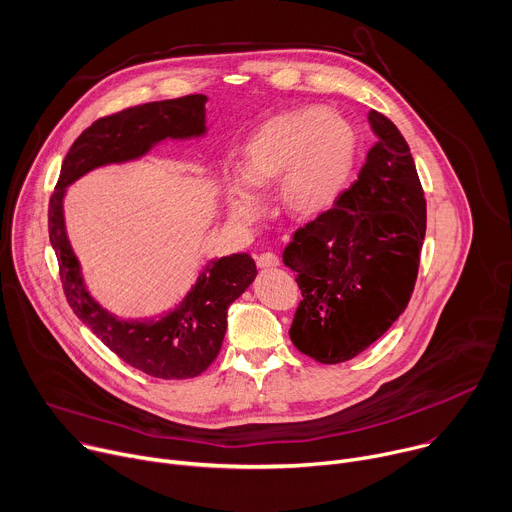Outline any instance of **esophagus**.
I'll list each match as a JSON object with an SVG mask.
<instances>
[{
    "label": "esophagus",
    "mask_w": 512,
    "mask_h": 512,
    "mask_svg": "<svg viewBox=\"0 0 512 512\" xmlns=\"http://www.w3.org/2000/svg\"><path fill=\"white\" fill-rule=\"evenodd\" d=\"M257 265H259L261 269H273V267L279 265V257H277L275 253H261V255L257 257Z\"/></svg>",
    "instance_id": "obj_1"
}]
</instances>
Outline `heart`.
Here are the masks:
<instances>
[{
    "instance_id": "1",
    "label": "heart",
    "mask_w": 512,
    "mask_h": 512,
    "mask_svg": "<svg viewBox=\"0 0 512 512\" xmlns=\"http://www.w3.org/2000/svg\"><path fill=\"white\" fill-rule=\"evenodd\" d=\"M354 154L350 125L324 109H298L269 121L249 143L247 174L231 182V208L241 221L263 210L259 186L281 178L289 210L312 214L340 192Z\"/></svg>"
}]
</instances>
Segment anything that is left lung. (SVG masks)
Instances as JSON below:
<instances>
[{"instance_id": "1", "label": "left lung", "mask_w": 512, "mask_h": 512, "mask_svg": "<svg viewBox=\"0 0 512 512\" xmlns=\"http://www.w3.org/2000/svg\"><path fill=\"white\" fill-rule=\"evenodd\" d=\"M375 145L358 180L294 233L283 263L302 302L289 338L322 364L354 358L407 308L425 237V196L401 131L369 113Z\"/></svg>"}]
</instances>
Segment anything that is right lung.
I'll list each match as a JSON object with an SVG mask.
<instances>
[{
	"mask_svg": "<svg viewBox=\"0 0 512 512\" xmlns=\"http://www.w3.org/2000/svg\"><path fill=\"white\" fill-rule=\"evenodd\" d=\"M204 103V95H186L97 119L72 143L48 204V233L68 306L123 362L166 381L192 379L210 367L223 346L229 306L257 275L255 261L247 253L210 261L176 310L156 322L119 320L85 289L81 265L66 237L62 198L68 184L93 168L135 160L166 137L202 135L206 129Z\"/></svg>",
	"mask_w": 512,
	"mask_h": 512,
	"instance_id": "obj_1",
	"label": "right lung"
}]
</instances>
